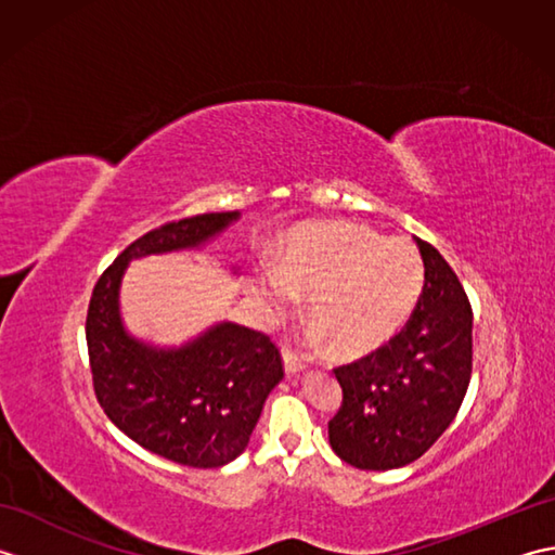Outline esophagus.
I'll return each instance as SVG.
<instances>
[{
    "mask_svg": "<svg viewBox=\"0 0 555 555\" xmlns=\"http://www.w3.org/2000/svg\"><path fill=\"white\" fill-rule=\"evenodd\" d=\"M284 370L286 374H298L305 370V362L293 350H284Z\"/></svg>",
    "mask_w": 555,
    "mask_h": 555,
    "instance_id": "1",
    "label": "esophagus"
}]
</instances>
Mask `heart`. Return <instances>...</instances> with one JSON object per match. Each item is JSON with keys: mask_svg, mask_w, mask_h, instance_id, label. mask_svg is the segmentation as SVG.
Instances as JSON below:
<instances>
[{"mask_svg": "<svg viewBox=\"0 0 555 555\" xmlns=\"http://www.w3.org/2000/svg\"><path fill=\"white\" fill-rule=\"evenodd\" d=\"M424 288V262L403 238L379 235L352 223H322L300 231L288 245L284 267L267 271L262 291L274 314L310 298L314 338L332 340L344 358H360L386 346Z\"/></svg>", "mask_w": 555, "mask_h": 555, "instance_id": "obj_1", "label": "heart"}]
</instances>
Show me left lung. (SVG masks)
Masks as SVG:
<instances>
[{
  "mask_svg": "<svg viewBox=\"0 0 555 555\" xmlns=\"http://www.w3.org/2000/svg\"><path fill=\"white\" fill-rule=\"evenodd\" d=\"M424 288L400 334L334 374L344 388L328 443L358 469L415 463L457 415L473 374V308L455 271L415 238Z\"/></svg>",
  "mask_w": 555,
  "mask_h": 555,
  "instance_id": "1",
  "label": "left lung"
}]
</instances>
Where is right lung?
I'll use <instances>...</instances> for the list:
<instances>
[{
	"mask_svg": "<svg viewBox=\"0 0 555 555\" xmlns=\"http://www.w3.org/2000/svg\"><path fill=\"white\" fill-rule=\"evenodd\" d=\"M241 217L211 211L140 235L92 288L86 338L95 396L107 417L150 453L188 467H221L250 441L284 362L267 334L221 322L181 348L126 332L119 288L131 259L203 247Z\"/></svg>",
	"mask_w": 555,
	"mask_h": 555,
	"instance_id": "add662e5",
	"label": "right lung"
}]
</instances>
